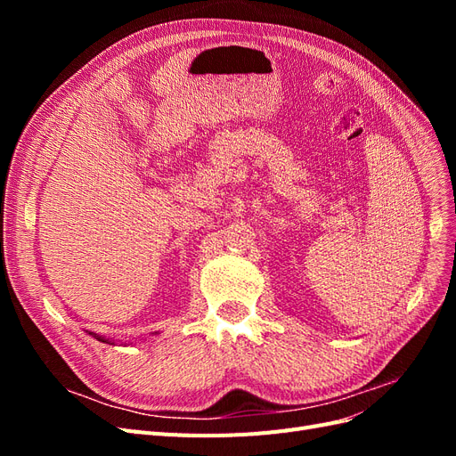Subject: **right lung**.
I'll return each mask as SVG.
<instances>
[{"label":"right lung","instance_id":"add662e5","mask_svg":"<svg viewBox=\"0 0 456 456\" xmlns=\"http://www.w3.org/2000/svg\"><path fill=\"white\" fill-rule=\"evenodd\" d=\"M89 335H93L96 340H101V342H106V344H114L112 340H110V338H106V337H101V335H94V333H89Z\"/></svg>","mask_w":456,"mask_h":456}]
</instances>
